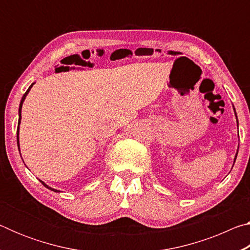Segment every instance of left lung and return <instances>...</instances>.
Masks as SVG:
<instances>
[{
  "label": "left lung",
  "mask_w": 250,
  "mask_h": 250,
  "mask_svg": "<svg viewBox=\"0 0 250 250\" xmlns=\"http://www.w3.org/2000/svg\"><path fill=\"white\" fill-rule=\"evenodd\" d=\"M234 110H235V108H234ZM235 115H236V111H235ZM236 118H237V116H236ZM237 125H238V120H237ZM237 153H238V151H237ZM236 158H237V154L235 156V161H236Z\"/></svg>",
  "instance_id": "left-lung-1"
}]
</instances>
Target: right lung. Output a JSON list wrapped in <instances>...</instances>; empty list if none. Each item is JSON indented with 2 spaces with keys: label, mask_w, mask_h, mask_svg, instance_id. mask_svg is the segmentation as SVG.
<instances>
[{
  "label": "right lung",
  "mask_w": 250,
  "mask_h": 250,
  "mask_svg": "<svg viewBox=\"0 0 250 250\" xmlns=\"http://www.w3.org/2000/svg\"><path fill=\"white\" fill-rule=\"evenodd\" d=\"M33 84L34 83H32L31 86H29V88L27 89V91L25 92L24 94V96L22 97V100H21V104H20V108H19V125H18V146H19V149H20V146H19V126H20V124H21V113H22V105H23V103H24V100H25V98H26V96H27V94L29 92V90H31V88L33 87ZM42 182V184H43L45 188H47L48 189H50V191H54V192H59V191H57V189H55V188H49L48 185H46L43 181H41Z\"/></svg>",
  "instance_id": "right-lung-1"
}]
</instances>
